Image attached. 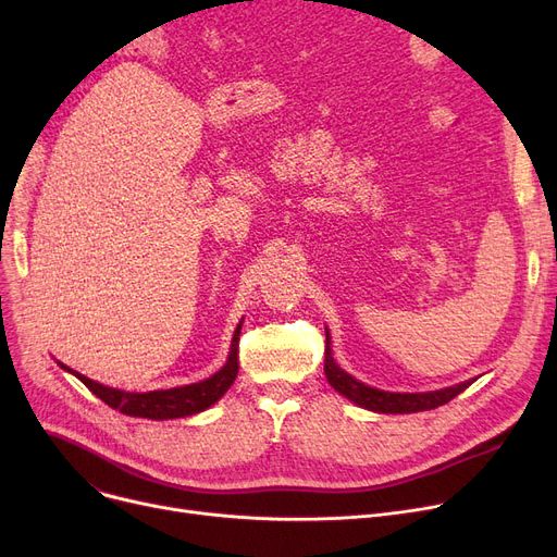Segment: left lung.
I'll return each mask as SVG.
<instances>
[{
    "label": "left lung",
    "mask_w": 557,
    "mask_h": 557,
    "mask_svg": "<svg viewBox=\"0 0 557 557\" xmlns=\"http://www.w3.org/2000/svg\"><path fill=\"white\" fill-rule=\"evenodd\" d=\"M325 374H327V382L334 386V391L345 395L349 401L370 408V411H376V413L431 411V408L451 401L456 395H460L465 388H470L474 384L472 379V382H462L458 386L433 391V393H386V391L370 388L336 366L332 357V347H330V334L325 341Z\"/></svg>",
    "instance_id": "8db88e82"
}]
</instances>
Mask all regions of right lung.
I'll return each mask as SVG.
<instances>
[{"label":"right lung","instance_id":"add662e5","mask_svg":"<svg viewBox=\"0 0 557 557\" xmlns=\"http://www.w3.org/2000/svg\"><path fill=\"white\" fill-rule=\"evenodd\" d=\"M239 332L242 325L234 332L232 347H230V357L227 363L212 374L205 382L191 384V386H181V388H169V391H151V393H124V391H114L108 386H101L92 379H87L67 366L61 363L67 372L76 374L81 382L90 388L101 401H106L110 408H120L122 413L133 416V418H149V420H173V418H185L205 411V408L212 406L216 399H221L227 388L232 386L234 379H237L239 372Z\"/></svg>","mask_w":557,"mask_h":557}]
</instances>
